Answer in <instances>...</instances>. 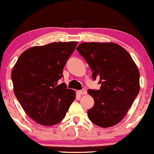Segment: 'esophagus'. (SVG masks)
Returning <instances> with one entry per match:
<instances>
[{"mask_svg":"<svg viewBox=\"0 0 154 154\" xmlns=\"http://www.w3.org/2000/svg\"><path fill=\"white\" fill-rule=\"evenodd\" d=\"M78 93H79V95H87V90H85V89H83V90H82L78 91Z\"/></svg>","mask_w":154,"mask_h":154,"instance_id":"esophagus-1","label":"esophagus"}]
</instances>
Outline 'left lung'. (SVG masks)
<instances>
[{"instance_id":"1","label":"left lung","mask_w":154,"mask_h":154,"mask_svg":"<svg viewBox=\"0 0 154 154\" xmlns=\"http://www.w3.org/2000/svg\"><path fill=\"white\" fill-rule=\"evenodd\" d=\"M76 50L92 71L98 90H89L93 107L87 112L90 120L102 128L120 123L140 92V72L128 51L113 42H83Z\"/></svg>"}]
</instances>
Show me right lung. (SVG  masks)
Here are the masks:
<instances>
[{
    "instance_id": "1",
    "label": "right lung",
    "mask_w": 154,
    "mask_h": 154,
    "mask_svg": "<svg viewBox=\"0 0 154 154\" xmlns=\"http://www.w3.org/2000/svg\"><path fill=\"white\" fill-rule=\"evenodd\" d=\"M78 42H52L34 46L18 58L11 72L14 92L26 113L45 126L64 119L75 92L58 84Z\"/></svg>"
}]
</instances>
